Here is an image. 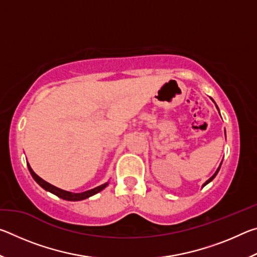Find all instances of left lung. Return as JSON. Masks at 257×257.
<instances>
[{
    "label": "left lung",
    "instance_id": "1",
    "mask_svg": "<svg viewBox=\"0 0 257 257\" xmlns=\"http://www.w3.org/2000/svg\"><path fill=\"white\" fill-rule=\"evenodd\" d=\"M212 101H213V99H212ZM216 108H217V110H219V107H217L216 106ZM221 164H222V162H221ZM221 164H220V167L219 168H217V170L215 171V173H214V175H213L211 178H210V179H208L206 182H204V185H203V187H205L207 184H208V182H211L213 179H214V178H215V176L217 175V172H219V170H220V168H221Z\"/></svg>",
    "mask_w": 257,
    "mask_h": 257
}]
</instances>
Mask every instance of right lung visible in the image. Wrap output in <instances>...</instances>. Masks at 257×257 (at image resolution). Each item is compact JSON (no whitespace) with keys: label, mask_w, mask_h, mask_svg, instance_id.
I'll return each mask as SVG.
<instances>
[{"label":"right lung","mask_w":257,"mask_h":257,"mask_svg":"<svg viewBox=\"0 0 257 257\" xmlns=\"http://www.w3.org/2000/svg\"><path fill=\"white\" fill-rule=\"evenodd\" d=\"M27 165H28L30 175H32V177L34 178V180L36 181L37 184L42 187V188H44L45 190L50 191V193L56 195V196L60 197V198L66 199V201H73V202L82 201V199H86V198H88L90 196H93V195H95V194L99 193V191L103 190L108 185V182H106V184H103V185L98 186V187H95L94 189L84 191V193H71V191H67V190L60 189V188H58V187H55L53 185L49 184V182H47V181L43 180L41 177H38L36 173L33 171V169L30 168V165L28 163H27Z\"/></svg>","instance_id":"obj_1"}]
</instances>
